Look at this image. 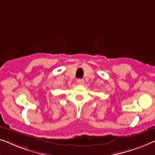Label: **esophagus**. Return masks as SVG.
<instances>
[{
	"instance_id": "obj_1",
	"label": "esophagus",
	"mask_w": 155,
	"mask_h": 155,
	"mask_svg": "<svg viewBox=\"0 0 155 155\" xmlns=\"http://www.w3.org/2000/svg\"><path fill=\"white\" fill-rule=\"evenodd\" d=\"M77 82L78 84L82 85L84 83V80L82 79V78H78L77 81Z\"/></svg>"
}]
</instances>
